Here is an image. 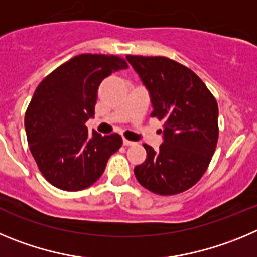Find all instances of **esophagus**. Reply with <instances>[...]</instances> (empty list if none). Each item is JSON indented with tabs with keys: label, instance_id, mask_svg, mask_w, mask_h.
I'll use <instances>...</instances> for the list:
<instances>
[{
	"label": "esophagus",
	"instance_id": "34e87169",
	"mask_svg": "<svg viewBox=\"0 0 257 257\" xmlns=\"http://www.w3.org/2000/svg\"><path fill=\"white\" fill-rule=\"evenodd\" d=\"M123 143H124V146H133L134 145L133 141H129V140H126V138H124Z\"/></svg>",
	"mask_w": 257,
	"mask_h": 257
}]
</instances>
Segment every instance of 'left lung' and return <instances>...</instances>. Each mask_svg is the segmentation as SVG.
Listing matches in <instances>:
<instances>
[{
    "mask_svg": "<svg viewBox=\"0 0 257 257\" xmlns=\"http://www.w3.org/2000/svg\"><path fill=\"white\" fill-rule=\"evenodd\" d=\"M126 59L150 91L151 116L164 121L163 145L159 151L143 145L147 157L134 175L156 195L182 193L209 168L219 137L218 102L197 74L178 61L137 55Z\"/></svg>",
    "mask_w": 257,
    "mask_h": 257,
    "instance_id": "left-lung-1",
    "label": "left lung"
}]
</instances>
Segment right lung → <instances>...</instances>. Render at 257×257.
I'll use <instances>...</instances> for the list:
<instances>
[{
    "label": "right lung",
    "instance_id": "obj_1",
    "mask_svg": "<svg viewBox=\"0 0 257 257\" xmlns=\"http://www.w3.org/2000/svg\"><path fill=\"white\" fill-rule=\"evenodd\" d=\"M126 68L117 55L82 54L39 83L25 112V131L39 172L52 186L71 192L92 186L121 147V136L88 134L85 121L94 115L101 82Z\"/></svg>",
    "mask_w": 257,
    "mask_h": 257
}]
</instances>
